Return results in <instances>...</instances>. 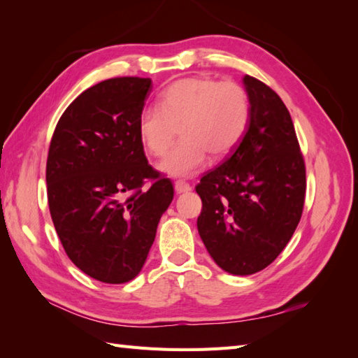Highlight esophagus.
Returning <instances> with one entry per match:
<instances>
[{
	"mask_svg": "<svg viewBox=\"0 0 358 358\" xmlns=\"http://www.w3.org/2000/svg\"><path fill=\"white\" fill-rule=\"evenodd\" d=\"M174 189H176L178 194H180V193H188L189 189H192V187H189V184H187V182H184V180H176V184H174Z\"/></svg>",
	"mask_w": 358,
	"mask_h": 358,
	"instance_id": "34e87169",
	"label": "esophagus"
}]
</instances>
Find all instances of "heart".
<instances>
[{"mask_svg": "<svg viewBox=\"0 0 358 358\" xmlns=\"http://www.w3.org/2000/svg\"><path fill=\"white\" fill-rule=\"evenodd\" d=\"M250 119L251 101L241 84L192 76L166 87L157 107L142 110L136 130L147 152L162 156L180 129L184 141L162 159L159 170L171 178H188L202 169L208 155L220 159L231 153Z\"/></svg>", "mask_w": 358, "mask_h": 358, "instance_id": "1", "label": "heart"}]
</instances>
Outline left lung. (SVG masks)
Returning a JSON list of instances; mask_svg holds the SVG:
<instances>
[{"label":"left lung","mask_w":358,"mask_h":358,"mask_svg":"<svg viewBox=\"0 0 358 358\" xmlns=\"http://www.w3.org/2000/svg\"><path fill=\"white\" fill-rule=\"evenodd\" d=\"M248 130L231 155L196 187L197 229L224 271L250 275L273 264L299 225L305 203L303 156L288 108L274 90L245 75Z\"/></svg>","instance_id":"1"}]
</instances>
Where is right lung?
Listing matches in <instances>:
<instances>
[{
	"label": "right lung",
	"instance_id": "right-lung-1",
	"mask_svg": "<svg viewBox=\"0 0 358 358\" xmlns=\"http://www.w3.org/2000/svg\"><path fill=\"white\" fill-rule=\"evenodd\" d=\"M150 78H112L71 102L47 157V199L70 260L104 283H125L144 266L161 216L173 201L170 179L148 165L136 122ZM152 185L142 190L143 179Z\"/></svg>",
	"mask_w": 358,
	"mask_h": 358
}]
</instances>
